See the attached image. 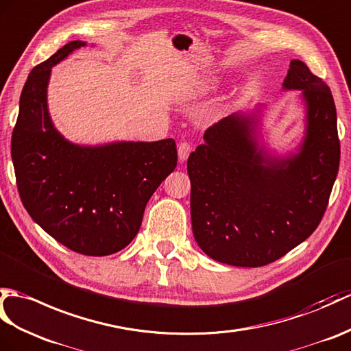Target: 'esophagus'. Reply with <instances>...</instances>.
Listing matches in <instances>:
<instances>
[{
  "label": "esophagus",
  "mask_w": 351,
  "mask_h": 351,
  "mask_svg": "<svg viewBox=\"0 0 351 351\" xmlns=\"http://www.w3.org/2000/svg\"><path fill=\"white\" fill-rule=\"evenodd\" d=\"M193 149V146L189 143V142H181L178 145V158L181 162L186 161V158H189L190 152Z\"/></svg>",
  "instance_id": "esophagus-1"
}]
</instances>
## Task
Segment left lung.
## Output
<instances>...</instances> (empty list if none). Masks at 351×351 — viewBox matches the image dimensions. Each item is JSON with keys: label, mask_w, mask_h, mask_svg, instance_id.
Listing matches in <instances>:
<instances>
[{"label": "left lung", "mask_w": 351, "mask_h": 351, "mask_svg": "<svg viewBox=\"0 0 351 351\" xmlns=\"http://www.w3.org/2000/svg\"><path fill=\"white\" fill-rule=\"evenodd\" d=\"M284 91H300L305 136L287 157L258 142L262 106L208 128L186 170L191 224L202 251L219 263L257 267L298 247L320 224L339 167L337 109L306 64L290 62Z\"/></svg>", "instance_id": "1"}]
</instances>
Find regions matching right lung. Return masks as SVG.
Listing matches in <instances>:
<instances>
[{
	"label": "right lung",
	"mask_w": 351,
	"mask_h": 351,
	"mask_svg": "<svg viewBox=\"0 0 351 351\" xmlns=\"http://www.w3.org/2000/svg\"><path fill=\"white\" fill-rule=\"evenodd\" d=\"M75 40L32 69L12 136L16 184L29 217L62 245L84 256L125 248L141 229L146 203L173 172V138L77 145L55 128L47 109L52 67L77 49Z\"/></svg>",
	"instance_id": "right-lung-1"
}]
</instances>
